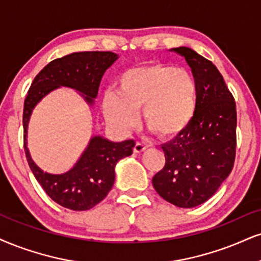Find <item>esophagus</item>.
<instances>
[{
  "label": "esophagus",
  "instance_id": "obj_1",
  "mask_svg": "<svg viewBox=\"0 0 261 261\" xmlns=\"http://www.w3.org/2000/svg\"><path fill=\"white\" fill-rule=\"evenodd\" d=\"M145 150H146V146L141 143H137L136 145H134V149H133L134 153H141L143 151H145Z\"/></svg>",
  "mask_w": 261,
  "mask_h": 261
}]
</instances>
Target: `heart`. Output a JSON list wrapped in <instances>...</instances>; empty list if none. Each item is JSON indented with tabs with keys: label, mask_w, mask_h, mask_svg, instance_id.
I'll list each match as a JSON object with an SVG mask.
<instances>
[{
	"label": "heart",
	"mask_w": 261,
	"mask_h": 261,
	"mask_svg": "<svg viewBox=\"0 0 261 261\" xmlns=\"http://www.w3.org/2000/svg\"><path fill=\"white\" fill-rule=\"evenodd\" d=\"M198 88L188 70L147 63L118 76L115 93L102 100L104 115L112 127L127 133L136 127L138 111L144 124L163 139L176 137L194 120Z\"/></svg>",
	"instance_id": "b5f03b06"
}]
</instances>
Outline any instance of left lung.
Here are the masks:
<instances>
[{
	"label": "left lung",
	"mask_w": 261,
	"mask_h": 261,
	"mask_svg": "<svg viewBox=\"0 0 261 261\" xmlns=\"http://www.w3.org/2000/svg\"><path fill=\"white\" fill-rule=\"evenodd\" d=\"M185 58L197 83V109L184 132L163 144L166 165L152 178L161 197L180 208L204 203L233 168L236 102L213 63L188 47L173 48Z\"/></svg>",
	"instance_id": "1"
}]
</instances>
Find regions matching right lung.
Masks as SVG:
<instances>
[{
	"mask_svg": "<svg viewBox=\"0 0 261 261\" xmlns=\"http://www.w3.org/2000/svg\"><path fill=\"white\" fill-rule=\"evenodd\" d=\"M118 56L112 52H77L53 60L38 72L24 102V149L31 172L46 194L71 211H88L101 202L115 182V167L130 156L134 140L114 143L95 136L69 172L49 174L36 166L28 149V125L32 110L41 99L59 87L75 89L89 105L94 104L101 77Z\"/></svg>",
	"mask_w": 261,
	"mask_h": 261,
	"instance_id": "obj_1",
	"label": "right lung"
}]
</instances>
